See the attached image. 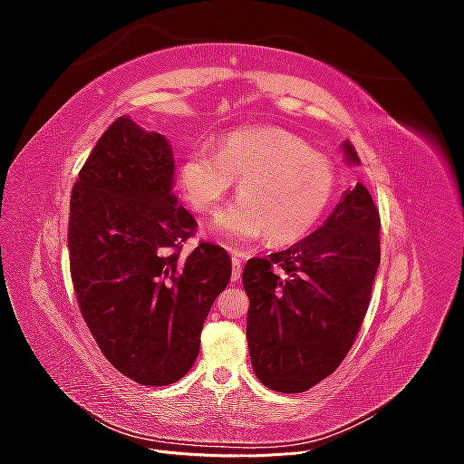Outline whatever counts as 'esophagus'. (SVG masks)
Returning a JSON list of instances; mask_svg holds the SVG:
<instances>
[{
	"mask_svg": "<svg viewBox=\"0 0 464 464\" xmlns=\"http://www.w3.org/2000/svg\"><path fill=\"white\" fill-rule=\"evenodd\" d=\"M240 275H242V257L234 254L232 256V280L236 283V280H240Z\"/></svg>",
	"mask_w": 464,
	"mask_h": 464,
	"instance_id": "obj_1",
	"label": "esophagus"
}]
</instances>
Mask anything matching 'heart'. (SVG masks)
<instances>
[{"mask_svg":"<svg viewBox=\"0 0 464 464\" xmlns=\"http://www.w3.org/2000/svg\"><path fill=\"white\" fill-rule=\"evenodd\" d=\"M189 205L215 213L240 181V203L217 220L234 242L296 244L327 213L336 193V170L305 139L280 128H249L222 139L220 152L191 150L179 170Z\"/></svg>","mask_w":464,"mask_h":464,"instance_id":"b5f03b06","label":"heart"}]
</instances>
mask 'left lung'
Wrapping results in <instances>:
<instances>
[{"label": "left lung", "instance_id": "1", "mask_svg": "<svg viewBox=\"0 0 464 464\" xmlns=\"http://www.w3.org/2000/svg\"><path fill=\"white\" fill-rule=\"evenodd\" d=\"M343 149L348 162H360L353 145ZM379 228L370 191L356 184L314 234L246 263L247 346L263 385L302 392L341 366L372 300Z\"/></svg>", "mask_w": 464, "mask_h": 464}]
</instances>
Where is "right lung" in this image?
Wrapping results in <instances>:
<instances>
[{"label":"right lung","instance_id":"1","mask_svg":"<svg viewBox=\"0 0 464 464\" xmlns=\"http://www.w3.org/2000/svg\"><path fill=\"white\" fill-rule=\"evenodd\" d=\"M174 189L172 149L121 116L82 164L69 203V269L104 358L141 385H170L199 353L203 323L227 288V249L201 242Z\"/></svg>","mask_w":464,"mask_h":464}]
</instances>
